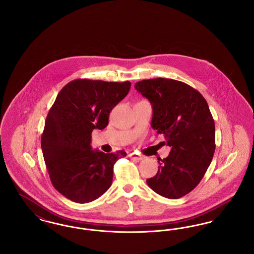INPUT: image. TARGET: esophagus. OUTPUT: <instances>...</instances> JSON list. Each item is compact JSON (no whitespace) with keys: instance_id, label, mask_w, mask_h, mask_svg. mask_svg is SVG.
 <instances>
[{"instance_id":"1","label":"esophagus","mask_w":254,"mask_h":254,"mask_svg":"<svg viewBox=\"0 0 254 254\" xmlns=\"http://www.w3.org/2000/svg\"><path fill=\"white\" fill-rule=\"evenodd\" d=\"M129 157L131 158L132 160H135V161H141V160L144 159V156L139 155V154H137V153H130V154H129Z\"/></svg>"}]
</instances>
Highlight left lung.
<instances>
[{
    "instance_id": "1",
    "label": "left lung",
    "mask_w": 254,
    "mask_h": 254,
    "mask_svg": "<svg viewBox=\"0 0 254 254\" xmlns=\"http://www.w3.org/2000/svg\"><path fill=\"white\" fill-rule=\"evenodd\" d=\"M135 89L150 102L151 127L171 147L146 184L163 197L181 198L203 179L215 151V125L208 105L192 86L172 79L143 80Z\"/></svg>"
}]
</instances>
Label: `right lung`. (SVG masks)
<instances>
[{
    "label": "right lung",
    "instance_id": "add662e5",
    "mask_svg": "<svg viewBox=\"0 0 254 254\" xmlns=\"http://www.w3.org/2000/svg\"><path fill=\"white\" fill-rule=\"evenodd\" d=\"M131 83L77 79L64 85L50 108L41 138L49 178L75 203L92 202L112 184L113 166L124 150L91 148V132L109 125V113L127 95Z\"/></svg>",
    "mask_w": 254,
    "mask_h": 254
}]
</instances>
